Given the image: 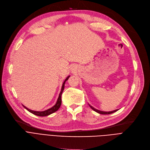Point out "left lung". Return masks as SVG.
Here are the masks:
<instances>
[{"mask_svg": "<svg viewBox=\"0 0 150 150\" xmlns=\"http://www.w3.org/2000/svg\"><path fill=\"white\" fill-rule=\"evenodd\" d=\"M90 105V108H91V109H93L94 111H95V112H98L99 113L103 114V115H108V114H110V113H112L113 112H117L118 110V109H117V110H115L112 111V112H103V111H100V110H98L97 109H95V108H93V107H91L90 105Z\"/></svg>", "mask_w": 150, "mask_h": 150, "instance_id": "8db88e82", "label": "left lung"}]
</instances>
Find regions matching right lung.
<instances>
[{"label": "right lung", "mask_w": 150, "mask_h": 150, "mask_svg": "<svg viewBox=\"0 0 150 150\" xmlns=\"http://www.w3.org/2000/svg\"><path fill=\"white\" fill-rule=\"evenodd\" d=\"M69 77V76H68L67 77V79L65 80V81H64V82L63 83V85H62V90H61V91L60 93L59 94V96L58 98V99L57 101V103L56 104L52 107V108H50L46 110H45V111H42V112H38V111H33V110H31L30 109H28V108H27L26 107L24 106V108L26 109L28 112H31L32 113L34 114V115H37V116H40V117H45V116H47L49 115H50V114H51L55 112H56L57 110H58V109L60 108V107L61 105V104H62V92L64 90V87H65V82L68 79V78Z\"/></svg>", "instance_id": "obj_1"}]
</instances>
